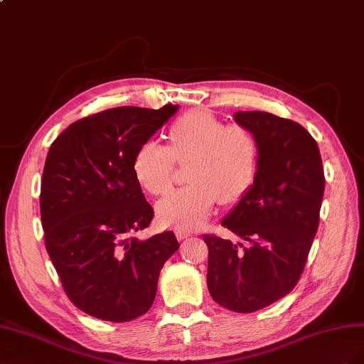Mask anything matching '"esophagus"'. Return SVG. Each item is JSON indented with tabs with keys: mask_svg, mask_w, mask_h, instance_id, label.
<instances>
[{
	"mask_svg": "<svg viewBox=\"0 0 364 364\" xmlns=\"http://www.w3.org/2000/svg\"><path fill=\"white\" fill-rule=\"evenodd\" d=\"M192 233L189 232V230H184V228H176L175 230V236H176V240L178 241H184L186 237H189Z\"/></svg>",
	"mask_w": 364,
	"mask_h": 364,
	"instance_id": "obj_1",
	"label": "esophagus"
}]
</instances>
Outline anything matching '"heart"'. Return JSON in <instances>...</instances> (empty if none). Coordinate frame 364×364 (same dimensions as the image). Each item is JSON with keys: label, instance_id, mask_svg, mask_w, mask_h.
Returning <instances> with one entry per match:
<instances>
[{"label": "heart", "instance_id": "obj_1", "mask_svg": "<svg viewBox=\"0 0 364 364\" xmlns=\"http://www.w3.org/2000/svg\"><path fill=\"white\" fill-rule=\"evenodd\" d=\"M169 148L146 140L136 151L132 169L144 191L163 195L175 175V161L186 166L184 188L175 189L157 204L161 224L175 228L200 227L215 203L241 198L252 184L257 166V141L241 124H224L213 112L193 109L169 128Z\"/></svg>", "mask_w": 364, "mask_h": 364}]
</instances>
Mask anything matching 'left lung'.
<instances>
[{
	"instance_id": "1",
	"label": "left lung",
	"mask_w": 364,
	"mask_h": 364,
	"mask_svg": "<svg viewBox=\"0 0 364 364\" xmlns=\"http://www.w3.org/2000/svg\"><path fill=\"white\" fill-rule=\"evenodd\" d=\"M233 119L253 132L259 154L253 184L221 224L250 247L204 235L207 288L221 306L253 313L288 294L302 274L325 175L316 140L299 123L264 111H237Z\"/></svg>"
}]
</instances>
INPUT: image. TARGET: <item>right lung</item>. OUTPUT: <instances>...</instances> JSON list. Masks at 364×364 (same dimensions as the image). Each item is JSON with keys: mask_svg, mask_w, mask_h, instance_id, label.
Masks as SVG:
<instances>
[{"mask_svg": "<svg viewBox=\"0 0 364 364\" xmlns=\"http://www.w3.org/2000/svg\"><path fill=\"white\" fill-rule=\"evenodd\" d=\"M178 108H111L71 123L51 143L39 196L46 247L67 296L92 317L120 323L143 316L180 248L172 232L134 236L154 210L132 169L140 144Z\"/></svg>", "mask_w": 364, "mask_h": 364, "instance_id": "obj_1", "label": "right lung"}]
</instances>
